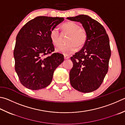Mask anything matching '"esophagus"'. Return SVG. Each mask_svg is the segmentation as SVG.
Segmentation results:
<instances>
[{
    "label": "esophagus",
    "mask_w": 125,
    "mask_h": 125,
    "mask_svg": "<svg viewBox=\"0 0 125 125\" xmlns=\"http://www.w3.org/2000/svg\"><path fill=\"white\" fill-rule=\"evenodd\" d=\"M64 58L65 60H68V59H69L70 58V57L69 56H67V55H64Z\"/></svg>",
    "instance_id": "1"
}]
</instances>
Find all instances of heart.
I'll list each match as a JSON object with an SVG mask.
<instances>
[{"label":"heart","mask_w":125,"mask_h":125,"mask_svg":"<svg viewBox=\"0 0 125 125\" xmlns=\"http://www.w3.org/2000/svg\"><path fill=\"white\" fill-rule=\"evenodd\" d=\"M62 28L65 33L70 34L67 40L68 44L56 48V52L68 56L75 52L78 47L81 48L85 45L87 35L84 29L81 28L80 25L73 22H68L62 25ZM50 37L55 46H58L60 44L61 35L57 28L52 29Z\"/></svg>","instance_id":"heart-1"}]
</instances>
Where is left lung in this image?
Masks as SVG:
<instances>
[{
    "instance_id": "1",
    "label": "left lung",
    "mask_w": 125,
    "mask_h": 125,
    "mask_svg": "<svg viewBox=\"0 0 125 125\" xmlns=\"http://www.w3.org/2000/svg\"><path fill=\"white\" fill-rule=\"evenodd\" d=\"M67 19L80 22L87 35L82 49L70 58L73 63L69 73L70 84L81 92L94 91L100 87L108 70L111 56L108 35L100 23L87 15Z\"/></svg>"
}]
</instances>
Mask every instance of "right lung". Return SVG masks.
<instances>
[{"mask_svg": "<svg viewBox=\"0 0 125 125\" xmlns=\"http://www.w3.org/2000/svg\"><path fill=\"white\" fill-rule=\"evenodd\" d=\"M63 17L38 16L28 21L17 34L13 51L15 68L25 87L38 90L51 83L53 72L64 61L55 51L50 33ZM50 54V55H49Z\"/></svg>", "mask_w": 125, "mask_h": 125, "instance_id": "right-lung-1", "label": "right lung"}]
</instances>
